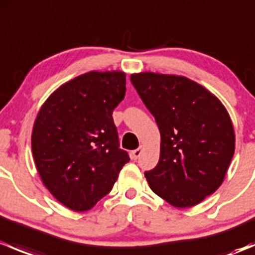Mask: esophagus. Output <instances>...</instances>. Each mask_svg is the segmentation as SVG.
Listing matches in <instances>:
<instances>
[{"mask_svg":"<svg viewBox=\"0 0 255 255\" xmlns=\"http://www.w3.org/2000/svg\"><path fill=\"white\" fill-rule=\"evenodd\" d=\"M142 153H143V146H139V148L132 151V158L133 159H138L140 155H142Z\"/></svg>","mask_w":255,"mask_h":255,"instance_id":"34e87169","label":"esophagus"}]
</instances>
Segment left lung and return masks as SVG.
Segmentation results:
<instances>
[{
  "label": "left lung",
  "mask_w": 255,
  "mask_h": 255,
  "mask_svg": "<svg viewBox=\"0 0 255 255\" xmlns=\"http://www.w3.org/2000/svg\"><path fill=\"white\" fill-rule=\"evenodd\" d=\"M130 81L160 130V156L149 186L177 208L204 201L222 185L235 154L232 121L222 102L185 76L132 74Z\"/></svg>",
  "instance_id": "obj_1"
}]
</instances>
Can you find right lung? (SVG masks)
Wrapping results in <instances>:
<instances>
[{
	"instance_id": "obj_1",
	"label": "right lung",
	"mask_w": 255,
	"mask_h": 255,
	"mask_svg": "<svg viewBox=\"0 0 255 255\" xmlns=\"http://www.w3.org/2000/svg\"><path fill=\"white\" fill-rule=\"evenodd\" d=\"M125 95L123 71H90L61 85L38 112L35 166L50 194L70 210H91L129 161L112 118Z\"/></svg>"
}]
</instances>
